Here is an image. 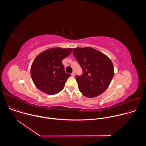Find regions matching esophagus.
<instances>
[{
  "label": "esophagus",
  "instance_id": "obj_1",
  "mask_svg": "<svg viewBox=\"0 0 146 146\" xmlns=\"http://www.w3.org/2000/svg\"><path fill=\"white\" fill-rule=\"evenodd\" d=\"M71 75H72V76H75V73H74V72H73V73H72V74H71Z\"/></svg>",
  "mask_w": 146,
  "mask_h": 146
}]
</instances>
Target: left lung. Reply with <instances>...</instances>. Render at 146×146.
Here are the masks:
<instances>
[{
    "label": "left lung",
    "mask_w": 146,
    "mask_h": 146,
    "mask_svg": "<svg viewBox=\"0 0 146 146\" xmlns=\"http://www.w3.org/2000/svg\"><path fill=\"white\" fill-rule=\"evenodd\" d=\"M73 54L82 69V74L76 76L80 91L91 98L105 92L114 74L109 57L91 47L75 48Z\"/></svg>",
    "instance_id": "1"
}]
</instances>
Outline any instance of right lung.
<instances>
[{
	"label": "right lung",
	"instance_id": "obj_1",
	"mask_svg": "<svg viewBox=\"0 0 146 146\" xmlns=\"http://www.w3.org/2000/svg\"><path fill=\"white\" fill-rule=\"evenodd\" d=\"M73 48H54L40 54L34 59L31 74L36 87L48 95L63 90L71 74L66 73L62 60L70 54Z\"/></svg>",
	"mask_w": 146,
	"mask_h": 146
}]
</instances>
